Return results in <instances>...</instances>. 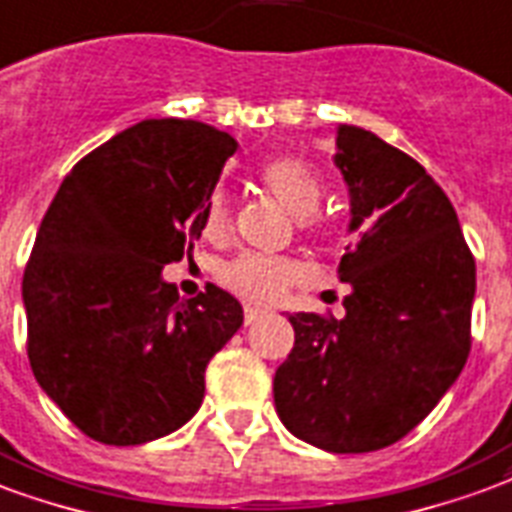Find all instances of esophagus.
<instances>
[{"mask_svg": "<svg viewBox=\"0 0 512 512\" xmlns=\"http://www.w3.org/2000/svg\"><path fill=\"white\" fill-rule=\"evenodd\" d=\"M264 315H267V310L245 305V324H256V321H259V318H264Z\"/></svg>", "mask_w": 512, "mask_h": 512, "instance_id": "obj_1", "label": "esophagus"}]
</instances>
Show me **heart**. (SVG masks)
Masks as SVG:
<instances>
[{
	"label": "heart",
	"mask_w": 512,
	"mask_h": 512,
	"mask_svg": "<svg viewBox=\"0 0 512 512\" xmlns=\"http://www.w3.org/2000/svg\"><path fill=\"white\" fill-rule=\"evenodd\" d=\"M261 180L288 213L297 215L299 226L305 232H321L318 207L324 199V180L310 161L302 156L275 159L261 169ZM229 229H232V202L224 188H215L207 199L205 234L213 240H221L229 234ZM305 272L302 261L288 259V256L240 253L218 270V278L237 297L270 305L286 297L288 288L305 278Z\"/></svg>",
	"instance_id": "b5f03b06"
}]
</instances>
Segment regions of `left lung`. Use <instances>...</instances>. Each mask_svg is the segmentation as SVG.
<instances>
[{
  "instance_id": "8db88e82",
  "label": "left lung",
  "mask_w": 512,
  "mask_h": 512,
  "mask_svg": "<svg viewBox=\"0 0 512 512\" xmlns=\"http://www.w3.org/2000/svg\"><path fill=\"white\" fill-rule=\"evenodd\" d=\"M351 194L340 280L345 315L294 313V348L275 372V410L299 440L370 453L402 440L470 356L475 259L451 199L416 159L359 126H337Z\"/></svg>"
}]
</instances>
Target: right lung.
I'll use <instances>...</instances> for the list:
<instances>
[{
  "instance_id": "right-lung-1",
  "label": "right lung",
  "mask_w": 512,
  "mask_h": 512,
  "mask_svg": "<svg viewBox=\"0 0 512 512\" xmlns=\"http://www.w3.org/2000/svg\"><path fill=\"white\" fill-rule=\"evenodd\" d=\"M237 142L151 118L80 159L42 218L23 272L29 364L91 440L142 445L205 397V370L242 326L224 288L180 299L164 264L191 253Z\"/></svg>"
}]
</instances>
